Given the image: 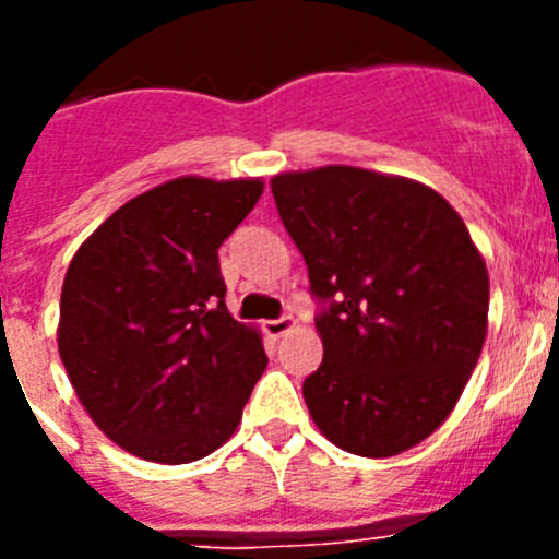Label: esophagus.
Returning a JSON list of instances; mask_svg holds the SVG:
<instances>
[{"label":"esophagus","instance_id":"1","mask_svg":"<svg viewBox=\"0 0 559 559\" xmlns=\"http://www.w3.org/2000/svg\"><path fill=\"white\" fill-rule=\"evenodd\" d=\"M294 328H296L294 316H283V319H271V322L263 324V330L271 335V338H280V335L290 333V330H294Z\"/></svg>","mask_w":559,"mask_h":559}]
</instances>
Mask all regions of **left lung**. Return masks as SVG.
Segmentation results:
<instances>
[{"instance_id":"1","label":"left lung","mask_w":559,"mask_h":559,"mask_svg":"<svg viewBox=\"0 0 559 559\" xmlns=\"http://www.w3.org/2000/svg\"><path fill=\"white\" fill-rule=\"evenodd\" d=\"M276 210L324 310L322 367L305 378L319 431L355 456H397L431 437L471 380L490 276L437 190L364 167L271 179Z\"/></svg>"}]
</instances>
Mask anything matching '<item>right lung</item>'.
<instances>
[{"label":"right lung","instance_id":"obj_1","mask_svg":"<svg viewBox=\"0 0 559 559\" xmlns=\"http://www.w3.org/2000/svg\"><path fill=\"white\" fill-rule=\"evenodd\" d=\"M260 195V179L181 176L122 204L72 257L58 353L122 451L187 464L235 433L269 358L226 308L218 249Z\"/></svg>","mask_w":559,"mask_h":559}]
</instances>
